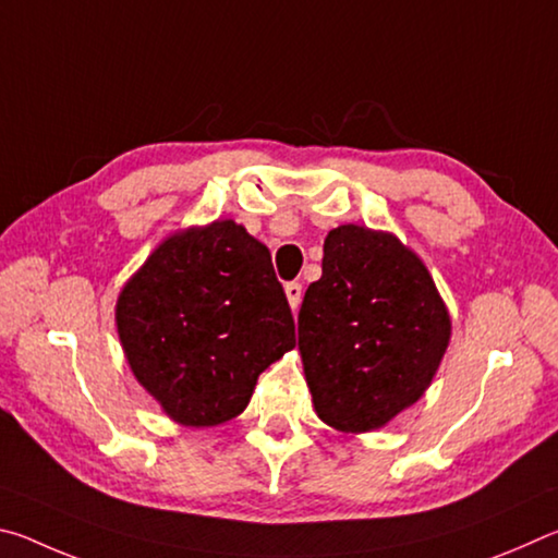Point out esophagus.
I'll list each match as a JSON object with an SVG mask.
<instances>
[{"mask_svg":"<svg viewBox=\"0 0 558 558\" xmlns=\"http://www.w3.org/2000/svg\"><path fill=\"white\" fill-rule=\"evenodd\" d=\"M286 298L290 302L292 313H295V310L300 307V302H302V286H300V282H288V286H286Z\"/></svg>","mask_w":558,"mask_h":558,"instance_id":"obj_1","label":"esophagus"}]
</instances>
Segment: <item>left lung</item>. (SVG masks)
<instances>
[{
  "instance_id": "1",
  "label": "left lung",
  "mask_w": 558,
  "mask_h": 558,
  "mask_svg": "<svg viewBox=\"0 0 558 558\" xmlns=\"http://www.w3.org/2000/svg\"><path fill=\"white\" fill-rule=\"evenodd\" d=\"M450 335V313L418 253L369 226L327 233L323 278L298 315L319 421L354 436L384 428L428 391Z\"/></svg>"
}]
</instances>
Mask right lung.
Returning <instances> with one entry per match:
<instances>
[{
	"label": "right lung",
	"mask_w": 558,
	"mask_h": 558,
	"mask_svg": "<svg viewBox=\"0 0 558 558\" xmlns=\"http://www.w3.org/2000/svg\"><path fill=\"white\" fill-rule=\"evenodd\" d=\"M116 327L132 376L186 428L243 413L258 376L295 347L270 251L231 219L159 241L122 286Z\"/></svg>",
	"instance_id": "obj_1"
}]
</instances>
